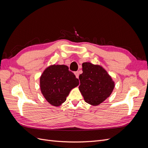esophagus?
I'll list each match as a JSON object with an SVG mask.
<instances>
[{"instance_id":"obj_1","label":"esophagus","mask_w":148,"mask_h":148,"mask_svg":"<svg viewBox=\"0 0 148 148\" xmlns=\"http://www.w3.org/2000/svg\"><path fill=\"white\" fill-rule=\"evenodd\" d=\"M75 75L76 76V78H79V71H75Z\"/></svg>"}]
</instances>
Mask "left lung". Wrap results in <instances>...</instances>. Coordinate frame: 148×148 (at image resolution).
Here are the masks:
<instances>
[{"label": "left lung", "instance_id": "8db88e82", "mask_svg": "<svg viewBox=\"0 0 148 148\" xmlns=\"http://www.w3.org/2000/svg\"><path fill=\"white\" fill-rule=\"evenodd\" d=\"M82 70L83 73L79 76V90L85 102L92 106L99 105L110 96L115 82L99 65L84 62L82 64Z\"/></svg>", "mask_w": 148, "mask_h": 148}]
</instances>
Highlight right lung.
Returning <instances> with one entry per match:
<instances>
[{"label": "right lung", "mask_w": 148, "mask_h": 148, "mask_svg": "<svg viewBox=\"0 0 148 148\" xmlns=\"http://www.w3.org/2000/svg\"><path fill=\"white\" fill-rule=\"evenodd\" d=\"M79 84V80L65 65H52L40 77L43 96L51 105L58 107L66 101L70 91Z\"/></svg>", "instance_id": "add662e5"}]
</instances>
